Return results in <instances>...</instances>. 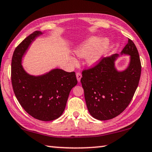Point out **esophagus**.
Returning a JSON list of instances; mask_svg holds the SVG:
<instances>
[{
  "instance_id": "esophagus-1",
  "label": "esophagus",
  "mask_w": 152,
  "mask_h": 152,
  "mask_svg": "<svg viewBox=\"0 0 152 152\" xmlns=\"http://www.w3.org/2000/svg\"><path fill=\"white\" fill-rule=\"evenodd\" d=\"M76 78H77V80H78V82H80V79L82 78V74L80 73H76Z\"/></svg>"
}]
</instances>
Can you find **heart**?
Returning a JSON list of instances; mask_svg holds the SVG:
<instances>
[{
    "label": "heart",
    "mask_w": 152,
    "mask_h": 152,
    "mask_svg": "<svg viewBox=\"0 0 152 152\" xmlns=\"http://www.w3.org/2000/svg\"><path fill=\"white\" fill-rule=\"evenodd\" d=\"M109 42L107 39H102L97 36H92L76 49L75 54L82 58H86V63L89 66L94 67L99 62L102 56L106 52ZM70 60L76 64V60L72 57Z\"/></svg>",
    "instance_id": "obj_1"
}]
</instances>
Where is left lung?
I'll return each instance as SVG.
<instances>
[{
  "mask_svg": "<svg viewBox=\"0 0 152 152\" xmlns=\"http://www.w3.org/2000/svg\"><path fill=\"white\" fill-rule=\"evenodd\" d=\"M129 56L127 68L115 66L117 53L102 59L97 65L82 72L80 80L87 108L92 117L101 121L120 115L132 101L140 82L141 66L138 51L132 40L121 52Z\"/></svg>",
  "mask_w": 152,
  "mask_h": 152,
  "instance_id": "8db88e82",
  "label": "left lung"
}]
</instances>
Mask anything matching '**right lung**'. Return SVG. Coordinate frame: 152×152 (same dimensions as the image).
<instances>
[{"instance_id": "add662e5", "label": "right lung", "mask_w": 152, "mask_h": 152, "mask_svg": "<svg viewBox=\"0 0 152 152\" xmlns=\"http://www.w3.org/2000/svg\"><path fill=\"white\" fill-rule=\"evenodd\" d=\"M43 34L36 31L15 49L11 62V81L15 96L25 111L35 119L50 121L62 115L70 91L78 82L74 72L54 68L35 76L25 70L23 58L32 43Z\"/></svg>"}]
</instances>
